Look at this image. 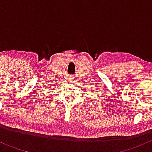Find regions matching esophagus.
Instances as JSON below:
<instances>
[{
    "label": "esophagus",
    "mask_w": 152,
    "mask_h": 152,
    "mask_svg": "<svg viewBox=\"0 0 152 152\" xmlns=\"http://www.w3.org/2000/svg\"><path fill=\"white\" fill-rule=\"evenodd\" d=\"M69 80H70V82H73V80H74V78H72V77H69Z\"/></svg>",
    "instance_id": "obj_1"
}]
</instances>
